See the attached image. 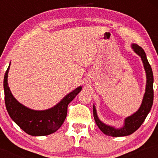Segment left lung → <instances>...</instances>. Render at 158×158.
I'll return each instance as SVG.
<instances>
[{
    "instance_id": "left-lung-1",
    "label": "left lung",
    "mask_w": 158,
    "mask_h": 158,
    "mask_svg": "<svg viewBox=\"0 0 158 158\" xmlns=\"http://www.w3.org/2000/svg\"><path fill=\"white\" fill-rule=\"evenodd\" d=\"M131 48L137 55L140 56L143 63V66H144L145 71H146V92H145L144 97H143L142 104H141L138 110L136 113L132 114L131 116L125 119L124 126H123V128H115L114 127L108 126V125H106L105 123L101 122L97 116L95 106H94L93 107L94 117L97 126L99 127V129L105 135L111 136V137H124V136L131 135L132 133L137 131L146 119L150 110H151L152 104H153L154 77L151 65L148 63L147 58H146V52L141 47L138 46L137 44H132Z\"/></svg>"
}]
</instances>
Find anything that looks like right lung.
<instances>
[{"mask_svg":"<svg viewBox=\"0 0 158 158\" xmlns=\"http://www.w3.org/2000/svg\"><path fill=\"white\" fill-rule=\"evenodd\" d=\"M10 64L3 79L5 104L9 115L23 131L32 136H45L54 133L64 123L68 113V104L81 90L78 87L50 109L35 110L18 102L12 96L7 82Z\"/></svg>","mask_w":158,"mask_h":158,"instance_id":"add662e5","label":"right lung"}]
</instances>
